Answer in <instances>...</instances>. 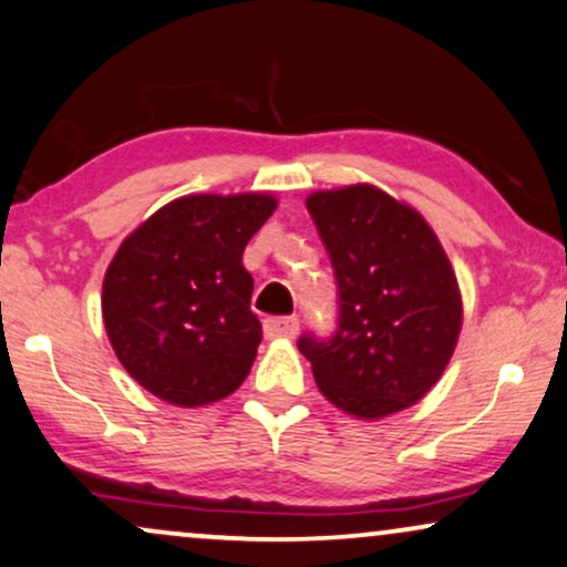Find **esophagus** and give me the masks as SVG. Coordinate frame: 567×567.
<instances>
[{
  "mask_svg": "<svg viewBox=\"0 0 567 567\" xmlns=\"http://www.w3.org/2000/svg\"><path fill=\"white\" fill-rule=\"evenodd\" d=\"M298 317H275L264 321V334H267L269 340H292V337L298 334Z\"/></svg>",
  "mask_w": 567,
  "mask_h": 567,
  "instance_id": "1",
  "label": "esophagus"
}]
</instances>
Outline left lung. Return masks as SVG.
<instances>
[{
  "instance_id": "obj_1",
  "label": "left lung",
  "mask_w": 567,
  "mask_h": 567,
  "mask_svg": "<svg viewBox=\"0 0 567 567\" xmlns=\"http://www.w3.org/2000/svg\"><path fill=\"white\" fill-rule=\"evenodd\" d=\"M337 279V329L306 332L321 395L358 419H384L440 382L463 324L455 271L419 212L374 185L306 198Z\"/></svg>"
}]
</instances>
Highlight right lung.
I'll list each match as a JSON object with an SVG mask.
<instances>
[{
    "instance_id": "right-lung-1",
    "label": "right lung",
    "mask_w": 567,
    "mask_h": 567,
    "mask_svg": "<svg viewBox=\"0 0 567 567\" xmlns=\"http://www.w3.org/2000/svg\"><path fill=\"white\" fill-rule=\"evenodd\" d=\"M275 209L267 193L183 196L114 254L102 288L106 334L127 374L164 403H217L248 377L261 321L243 250Z\"/></svg>"
}]
</instances>
